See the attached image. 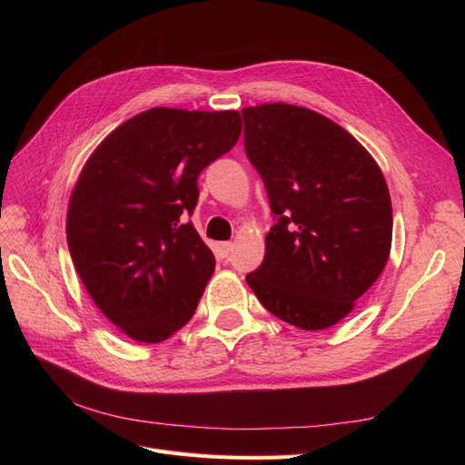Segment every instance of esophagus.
<instances>
[{
	"label": "esophagus",
	"mask_w": 465,
	"mask_h": 465,
	"mask_svg": "<svg viewBox=\"0 0 465 465\" xmlns=\"http://www.w3.org/2000/svg\"><path fill=\"white\" fill-rule=\"evenodd\" d=\"M231 252H232V242H221V244H217V254L221 258H229Z\"/></svg>",
	"instance_id": "obj_1"
}]
</instances>
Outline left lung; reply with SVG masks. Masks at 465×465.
<instances>
[{"label": "left lung", "mask_w": 465, "mask_h": 465, "mask_svg": "<svg viewBox=\"0 0 465 465\" xmlns=\"http://www.w3.org/2000/svg\"><path fill=\"white\" fill-rule=\"evenodd\" d=\"M242 118L246 157L277 219L248 285L279 320L330 328L388 262L386 180L353 135L314 110L275 103L244 108Z\"/></svg>", "instance_id": "1"}]
</instances>
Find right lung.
<instances>
[{
  "label": "right lung",
  "mask_w": 465,
  "mask_h": 465,
  "mask_svg": "<svg viewBox=\"0 0 465 465\" xmlns=\"http://www.w3.org/2000/svg\"><path fill=\"white\" fill-rule=\"evenodd\" d=\"M241 130L236 110L151 108L83 166L67 209L69 254L94 304L132 340L161 343L198 308L215 258L186 215L200 173Z\"/></svg>",
  "instance_id": "add662e5"
}]
</instances>
